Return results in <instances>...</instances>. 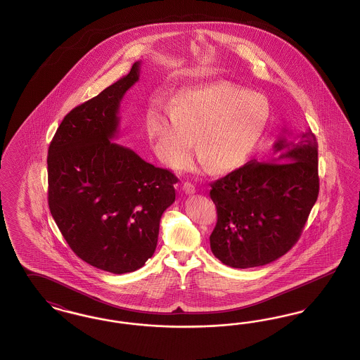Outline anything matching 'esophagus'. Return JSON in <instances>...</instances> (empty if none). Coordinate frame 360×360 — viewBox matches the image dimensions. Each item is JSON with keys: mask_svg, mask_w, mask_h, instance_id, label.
<instances>
[{"mask_svg": "<svg viewBox=\"0 0 360 360\" xmlns=\"http://www.w3.org/2000/svg\"><path fill=\"white\" fill-rule=\"evenodd\" d=\"M182 188H184V191H185L186 194H194V193H195V186H194L193 184H190V182H185Z\"/></svg>", "mask_w": 360, "mask_h": 360, "instance_id": "obj_1", "label": "esophagus"}]
</instances>
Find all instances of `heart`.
I'll return each instance as SVG.
<instances>
[{"label": "heart", "mask_w": 360, "mask_h": 360, "mask_svg": "<svg viewBox=\"0 0 360 360\" xmlns=\"http://www.w3.org/2000/svg\"><path fill=\"white\" fill-rule=\"evenodd\" d=\"M271 119L267 98L228 82L179 91L170 109L154 103L146 129L156 155L174 170L185 169L194 139L204 166L235 172L255 153Z\"/></svg>", "instance_id": "b5f03b06"}]
</instances>
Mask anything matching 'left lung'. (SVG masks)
Listing matches in <instances>:
<instances>
[{"label":"left lung","instance_id":"8db88e82","mask_svg":"<svg viewBox=\"0 0 360 360\" xmlns=\"http://www.w3.org/2000/svg\"><path fill=\"white\" fill-rule=\"evenodd\" d=\"M267 163L250 162L210 184L217 223L213 255L233 269L271 263L300 239L319 197L317 141L308 129L298 141L281 136Z\"/></svg>","mask_w":360,"mask_h":360}]
</instances>
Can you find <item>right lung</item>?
Masks as SVG:
<instances>
[{
	"label": "right lung",
	"mask_w": 360,
	"mask_h": 360,
	"mask_svg": "<svg viewBox=\"0 0 360 360\" xmlns=\"http://www.w3.org/2000/svg\"><path fill=\"white\" fill-rule=\"evenodd\" d=\"M140 62L65 116L49 148V205L70 248L113 274L132 273L154 255L163 212L178 178L110 141L119 109L139 81Z\"/></svg>",
	"instance_id": "1"
}]
</instances>
